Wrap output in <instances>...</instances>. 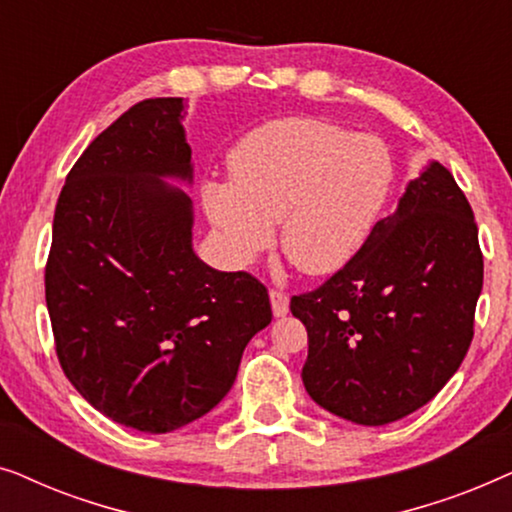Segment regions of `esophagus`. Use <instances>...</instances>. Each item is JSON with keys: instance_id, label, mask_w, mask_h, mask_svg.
<instances>
[{"instance_id": "34e87169", "label": "esophagus", "mask_w": 512, "mask_h": 512, "mask_svg": "<svg viewBox=\"0 0 512 512\" xmlns=\"http://www.w3.org/2000/svg\"><path fill=\"white\" fill-rule=\"evenodd\" d=\"M270 305L275 317H286V312H289V296L282 291H270Z\"/></svg>"}]
</instances>
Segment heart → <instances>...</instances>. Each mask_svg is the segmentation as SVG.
<instances>
[{"label": "heart", "mask_w": 512, "mask_h": 512, "mask_svg": "<svg viewBox=\"0 0 512 512\" xmlns=\"http://www.w3.org/2000/svg\"><path fill=\"white\" fill-rule=\"evenodd\" d=\"M228 179L202 186V207L230 261L249 265L279 249L300 272L345 270L373 240L396 184L382 139L319 118H279L247 132L228 153Z\"/></svg>", "instance_id": "b5f03b06"}]
</instances>
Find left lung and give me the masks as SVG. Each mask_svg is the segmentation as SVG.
<instances>
[{
	"label": "left lung",
	"instance_id": "1",
	"mask_svg": "<svg viewBox=\"0 0 512 512\" xmlns=\"http://www.w3.org/2000/svg\"><path fill=\"white\" fill-rule=\"evenodd\" d=\"M480 291L473 209L450 170L429 160L356 261L291 298L307 328V394L363 426L419 410L464 361Z\"/></svg>",
	"mask_w": 512,
	"mask_h": 512
}]
</instances>
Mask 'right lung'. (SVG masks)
Returning a JSON list of instances; mask_svg holds the SVG:
<instances>
[{"label": "right lung", "instance_id": "obj_1", "mask_svg": "<svg viewBox=\"0 0 512 512\" xmlns=\"http://www.w3.org/2000/svg\"><path fill=\"white\" fill-rule=\"evenodd\" d=\"M181 97L144 100L67 174L53 219L46 305L74 389L114 422L170 433L216 408L244 347L270 324L265 286L193 251Z\"/></svg>", "mask_w": 512, "mask_h": 512}]
</instances>
